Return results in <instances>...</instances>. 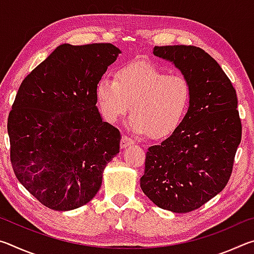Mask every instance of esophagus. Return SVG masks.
<instances>
[{"label":"esophagus","instance_id":"34e87169","mask_svg":"<svg viewBox=\"0 0 254 254\" xmlns=\"http://www.w3.org/2000/svg\"><path fill=\"white\" fill-rule=\"evenodd\" d=\"M134 143V140H132L131 137H128L127 135H123L122 139H121V148H127L128 145H132Z\"/></svg>","mask_w":254,"mask_h":254}]
</instances>
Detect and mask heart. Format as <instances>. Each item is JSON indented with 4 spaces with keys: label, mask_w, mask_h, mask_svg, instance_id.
Returning <instances> with one entry per match:
<instances>
[{
    "label": "heart",
    "mask_w": 254,
    "mask_h": 254,
    "mask_svg": "<svg viewBox=\"0 0 254 254\" xmlns=\"http://www.w3.org/2000/svg\"><path fill=\"white\" fill-rule=\"evenodd\" d=\"M191 89L183 75L167 74L152 64L134 62L119 68L114 79L102 77L96 86L100 111L109 123L127 113V126L153 137L170 134L182 122Z\"/></svg>",
    "instance_id": "b5f03b06"
}]
</instances>
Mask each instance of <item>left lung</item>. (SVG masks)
Instances as JSON below:
<instances>
[{
    "instance_id": "left-lung-1",
    "label": "left lung",
    "mask_w": 254,
    "mask_h": 254,
    "mask_svg": "<svg viewBox=\"0 0 254 254\" xmlns=\"http://www.w3.org/2000/svg\"><path fill=\"white\" fill-rule=\"evenodd\" d=\"M153 55L182 71L191 95L176 130L148 149L140 186L158 207L188 213L229 183L242 137L238 97L216 60L198 47L156 46Z\"/></svg>"
}]
</instances>
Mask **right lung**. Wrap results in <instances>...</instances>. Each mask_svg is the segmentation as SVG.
<instances>
[{
    "instance_id": "obj_1",
    "label": "right lung",
    "mask_w": 254,
    "mask_h": 254,
    "mask_svg": "<svg viewBox=\"0 0 254 254\" xmlns=\"http://www.w3.org/2000/svg\"><path fill=\"white\" fill-rule=\"evenodd\" d=\"M119 54L112 44L60 45L20 85L7 119L11 163L46 207L87 204L120 152V131L96 106L97 83Z\"/></svg>"
}]
</instances>
